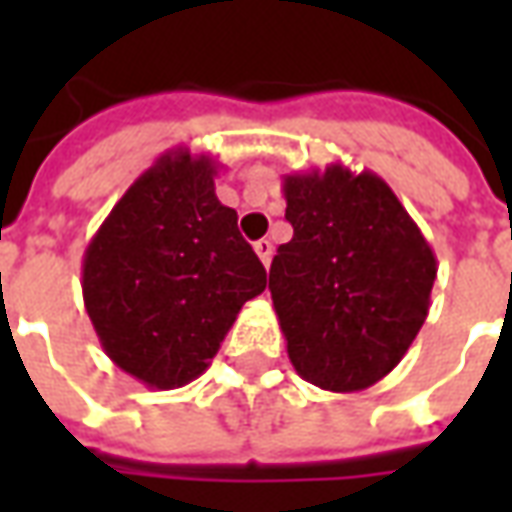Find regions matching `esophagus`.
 <instances>
[{"label":"esophagus","mask_w":512,"mask_h":512,"mask_svg":"<svg viewBox=\"0 0 512 512\" xmlns=\"http://www.w3.org/2000/svg\"><path fill=\"white\" fill-rule=\"evenodd\" d=\"M255 252H257V257L263 260V266L268 268L271 257H274V244H271L268 238H260V241H255Z\"/></svg>","instance_id":"esophagus-1"}]
</instances>
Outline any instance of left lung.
<instances>
[{
	"mask_svg": "<svg viewBox=\"0 0 512 512\" xmlns=\"http://www.w3.org/2000/svg\"><path fill=\"white\" fill-rule=\"evenodd\" d=\"M293 238L268 290L304 381L359 392L392 373L422 329L436 255L376 172L343 164L282 178Z\"/></svg>",
	"mask_w": 512,
	"mask_h": 512,
	"instance_id": "1",
	"label": "left lung"
}]
</instances>
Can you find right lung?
<instances>
[{"label":"right lung","mask_w":512,"mask_h":512,"mask_svg":"<svg viewBox=\"0 0 512 512\" xmlns=\"http://www.w3.org/2000/svg\"><path fill=\"white\" fill-rule=\"evenodd\" d=\"M211 156L175 147L128 186L82 263L87 315L106 356L150 389L202 376L266 268L216 197Z\"/></svg>","instance_id":"1"}]
</instances>
